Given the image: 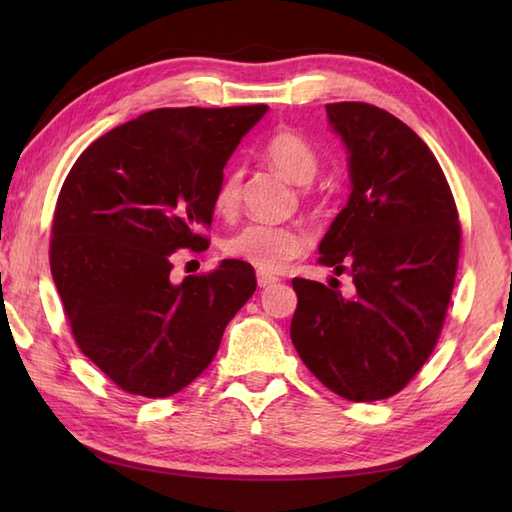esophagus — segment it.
<instances>
[{
    "mask_svg": "<svg viewBox=\"0 0 512 512\" xmlns=\"http://www.w3.org/2000/svg\"><path fill=\"white\" fill-rule=\"evenodd\" d=\"M277 277L275 275H268V273H257V286L259 288H270V286H275L277 284Z\"/></svg>",
    "mask_w": 512,
    "mask_h": 512,
    "instance_id": "esophagus-1",
    "label": "esophagus"
}]
</instances>
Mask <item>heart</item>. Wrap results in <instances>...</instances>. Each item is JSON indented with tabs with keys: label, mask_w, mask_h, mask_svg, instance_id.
Listing matches in <instances>:
<instances>
[{
	"label": "heart",
	"mask_w": 512,
	"mask_h": 512,
	"mask_svg": "<svg viewBox=\"0 0 512 512\" xmlns=\"http://www.w3.org/2000/svg\"><path fill=\"white\" fill-rule=\"evenodd\" d=\"M264 156L270 165L297 184L314 178L319 156L306 138L292 129H279L266 140ZM239 202V173L228 171L217 184L213 206L217 213H233ZM310 246V235L299 224H248L224 242V250L235 259L255 266L262 273H277Z\"/></svg>",
	"instance_id": "b5f03b06"
}]
</instances>
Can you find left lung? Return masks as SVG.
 Listing matches in <instances>:
<instances>
[{
    "label": "left lung",
    "mask_w": 512,
    "mask_h": 512,
    "mask_svg": "<svg viewBox=\"0 0 512 512\" xmlns=\"http://www.w3.org/2000/svg\"><path fill=\"white\" fill-rule=\"evenodd\" d=\"M325 112L352 191L319 262L347 270L354 292L292 279L290 339L334 394L372 402L398 394L436 347L458 270V209L436 156L396 116L367 103Z\"/></svg>",
    "instance_id": "left-lung-1"
}]
</instances>
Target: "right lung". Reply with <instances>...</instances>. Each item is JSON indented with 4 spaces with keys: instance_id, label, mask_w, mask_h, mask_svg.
<instances>
[{
    "instance_id": "obj_1",
    "label": "right lung",
    "mask_w": 512,
    "mask_h": 512,
    "mask_svg": "<svg viewBox=\"0 0 512 512\" xmlns=\"http://www.w3.org/2000/svg\"><path fill=\"white\" fill-rule=\"evenodd\" d=\"M268 105L162 107L83 151L63 182L50 270L81 352L127 394L167 398L211 365L257 288L224 259L173 284L171 255L198 253L224 167Z\"/></svg>"
}]
</instances>
